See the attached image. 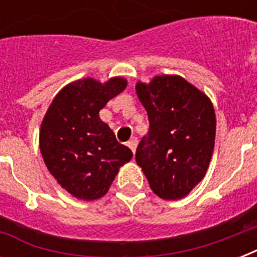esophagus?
Wrapping results in <instances>:
<instances>
[{
    "instance_id": "esophagus-1",
    "label": "esophagus",
    "mask_w": 257,
    "mask_h": 257,
    "mask_svg": "<svg viewBox=\"0 0 257 257\" xmlns=\"http://www.w3.org/2000/svg\"><path fill=\"white\" fill-rule=\"evenodd\" d=\"M126 145H128L129 148H131V151H132L133 153L136 152V148H137V139H136V137H132V139H131V140L126 143Z\"/></svg>"
}]
</instances>
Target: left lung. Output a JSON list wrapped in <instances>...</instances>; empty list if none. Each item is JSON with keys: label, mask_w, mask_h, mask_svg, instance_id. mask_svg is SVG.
<instances>
[{"label": "left lung", "mask_w": 257, "mask_h": 257, "mask_svg": "<svg viewBox=\"0 0 257 257\" xmlns=\"http://www.w3.org/2000/svg\"><path fill=\"white\" fill-rule=\"evenodd\" d=\"M149 131L136 151L149 187L159 197L187 196L205 176L216 135L212 102L180 76H157L136 85Z\"/></svg>", "instance_id": "left-lung-1"}]
</instances>
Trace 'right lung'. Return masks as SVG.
<instances>
[{
    "instance_id": "right-lung-1",
    "label": "right lung",
    "mask_w": 257,
    "mask_h": 257,
    "mask_svg": "<svg viewBox=\"0 0 257 257\" xmlns=\"http://www.w3.org/2000/svg\"><path fill=\"white\" fill-rule=\"evenodd\" d=\"M126 88L121 77L101 82L84 78L54 97L41 124L42 159L57 183L74 197L100 199L132 151L116 140L98 112Z\"/></svg>"
}]
</instances>
